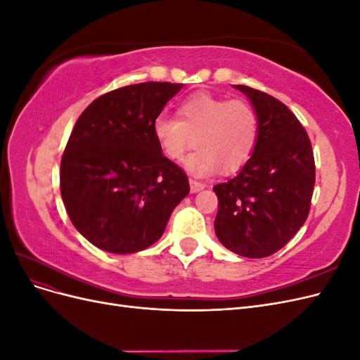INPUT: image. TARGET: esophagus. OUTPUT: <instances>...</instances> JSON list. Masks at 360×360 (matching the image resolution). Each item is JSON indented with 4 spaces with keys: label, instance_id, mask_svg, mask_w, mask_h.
Segmentation results:
<instances>
[{
    "label": "esophagus",
    "instance_id": "obj_1",
    "mask_svg": "<svg viewBox=\"0 0 360 360\" xmlns=\"http://www.w3.org/2000/svg\"><path fill=\"white\" fill-rule=\"evenodd\" d=\"M189 183H191V192H193V193H195V192H200V191H202V189L205 188V184L201 183V181H198V180L191 179Z\"/></svg>",
    "mask_w": 360,
    "mask_h": 360
}]
</instances>
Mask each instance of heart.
Listing matches in <instances>:
<instances>
[{
	"instance_id": "1",
	"label": "heart",
	"mask_w": 360,
	"mask_h": 360,
	"mask_svg": "<svg viewBox=\"0 0 360 360\" xmlns=\"http://www.w3.org/2000/svg\"><path fill=\"white\" fill-rule=\"evenodd\" d=\"M177 117L159 115L153 136L171 160H179L195 138L198 148L184 159V167L193 176H210L219 167L224 172H234L252 156L259 117L250 102L200 91L180 102Z\"/></svg>"
}]
</instances>
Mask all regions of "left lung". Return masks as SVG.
Masks as SVG:
<instances>
[{
  "label": "left lung",
  "mask_w": 360,
  "mask_h": 360,
  "mask_svg": "<svg viewBox=\"0 0 360 360\" xmlns=\"http://www.w3.org/2000/svg\"><path fill=\"white\" fill-rule=\"evenodd\" d=\"M259 117L252 156L237 176L216 184L214 231L231 252L264 258L284 248L307 221L315 184L311 139L288 108L264 91L236 85Z\"/></svg>",
  "instance_id": "1"
}]
</instances>
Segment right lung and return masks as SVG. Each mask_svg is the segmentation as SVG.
<instances>
[{
	"label": "right lung",
	"instance_id": "obj_1",
	"mask_svg": "<svg viewBox=\"0 0 360 360\" xmlns=\"http://www.w3.org/2000/svg\"><path fill=\"white\" fill-rule=\"evenodd\" d=\"M183 84L143 82L97 97L75 123L64 148L60 189L86 240L112 254L156 243L189 193L177 163L162 155L153 123Z\"/></svg>",
	"mask_w": 360,
	"mask_h": 360
}]
</instances>
